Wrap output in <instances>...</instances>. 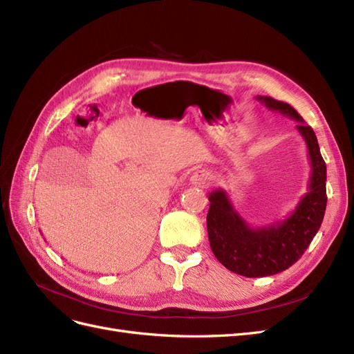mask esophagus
<instances>
[{
    "mask_svg": "<svg viewBox=\"0 0 354 354\" xmlns=\"http://www.w3.org/2000/svg\"><path fill=\"white\" fill-rule=\"evenodd\" d=\"M211 180H212V176L208 173V171H205V169L196 171V173L194 174V177H192V181H194L195 185H199V186L209 185Z\"/></svg>",
    "mask_w": 354,
    "mask_h": 354,
    "instance_id": "obj_1",
    "label": "esophagus"
}]
</instances>
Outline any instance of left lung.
<instances>
[{
	"label": "left lung",
	"mask_w": 354,
	"mask_h": 354,
	"mask_svg": "<svg viewBox=\"0 0 354 354\" xmlns=\"http://www.w3.org/2000/svg\"><path fill=\"white\" fill-rule=\"evenodd\" d=\"M270 111L295 120L303 136L312 173L308 192L285 220L263 227H251L233 208L226 190H212L207 227L211 250L216 259L233 273L246 277H263L281 273L291 267L308 248L324 221L326 209V164L320 155L313 128L304 124L291 104L267 95L255 97Z\"/></svg>",
	"instance_id": "left-lung-1"
}]
</instances>
